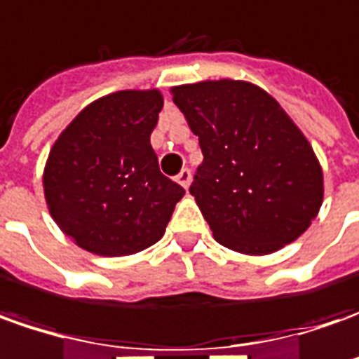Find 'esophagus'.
Instances as JSON below:
<instances>
[{
	"label": "esophagus",
	"mask_w": 359,
	"mask_h": 359,
	"mask_svg": "<svg viewBox=\"0 0 359 359\" xmlns=\"http://www.w3.org/2000/svg\"><path fill=\"white\" fill-rule=\"evenodd\" d=\"M191 180H192V175L189 168H182L179 172V177H177V182H179L180 187H184V189H189L191 187Z\"/></svg>",
	"instance_id": "1"
}]
</instances>
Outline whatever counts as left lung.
I'll return each instance as SVG.
<instances>
[{
	"label": "left lung",
	"mask_w": 359,
	"mask_h": 359,
	"mask_svg": "<svg viewBox=\"0 0 359 359\" xmlns=\"http://www.w3.org/2000/svg\"><path fill=\"white\" fill-rule=\"evenodd\" d=\"M172 101L198 137L203 165L191 194L230 250L270 254L314 220L324 177L302 130L264 89L246 81L172 87Z\"/></svg>",
	"instance_id": "left-lung-1"
}]
</instances>
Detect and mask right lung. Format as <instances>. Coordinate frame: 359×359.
Masks as SVG:
<instances>
[{"label":"right lung","mask_w":359,"mask_h":359,"mask_svg":"<svg viewBox=\"0 0 359 359\" xmlns=\"http://www.w3.org/2000/svg\"><path fill=\"white\" fill-rule=\"evenodd\" d=\"M161 109L156 89L117 91L85 107L53 144L45 201L83 250L127 256L163 238L184 189L158 170L151 147Z\"/></svg>","instance_id":"right-lung-1"}]
</instances>
